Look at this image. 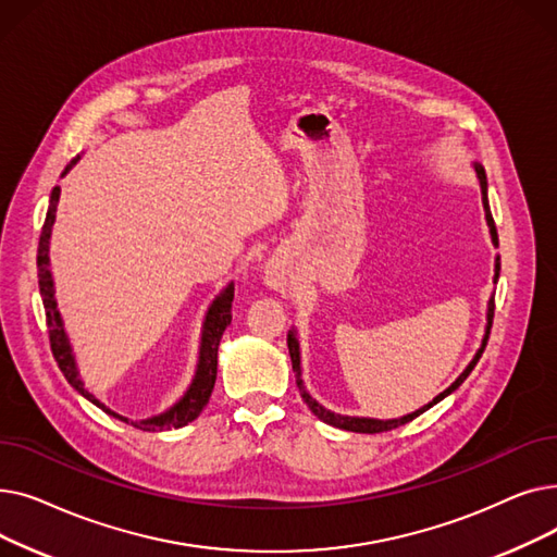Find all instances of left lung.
<instances>
[{
    "label": "left lung",
    "mask_w": 557,
    "mask_h": 557,
    "mask_svg": "<svg viewBox=\"0 0 557 557\" xmlns=\"http://www.w3.org/2000/svg\"><path fill=\"white\" fill-rule=\"evenodd\" d=\"M474 171H476V178H479V183H481V196H483V210H485V221H487V225H490V234H492V244L494 246H499V237H496V227H494V219H492V212H490V202H487V178H485V169L481 166V164H474ZM499 271H502V263H499V257H496V263H494V282L499 280ZM492 318H494V298H490V302H487V325H485V334H483V341H481V347L476 349V355H474V359L470 361V366H467L462 372H460V376L456 379V382L447 388V391H443L441 395L437 397H433V401H429L426 406H422V408H418V411H413V413H408V416H404V418H395V420H372V418H349V416H338V413H332V411H327L325 406H320L309 393H307V388H305V382H302V368H300V343H298V336H296V332L290 330L288 332V336H286V343H288V355H290V363H294V372H296V384H298V388H300V395H302V399H305V404L311 408V413L318 418V420H323L325 424H332V426H336V429H345V431H355V433H382V431H391V429H397V426H401V424H406V422H411V420H416L418 416H422L424 411H429V408L433 406V404H437V401H443L447 395H451L467 376H470V372L474 370V366L479 363V359H481V355H483V349H485V345H487V338H490V327H492Z\"/></svg>",
    "instance_id": "1"
}]
</instances>
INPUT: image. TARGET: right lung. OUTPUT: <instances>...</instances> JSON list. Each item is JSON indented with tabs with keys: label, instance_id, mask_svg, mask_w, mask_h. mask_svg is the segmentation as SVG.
<instances>
[{
	"label": "right lung",
	"instance_id": "obj_1",
	"mask_svg": "<svg viewBox=\"0 0 557 557\" xmlns=\"http://www.w3.org/2000/svg\"><path fill=\"white\" fill-rule=\"evenodd\" d=\"M81 160V156H76L63 171V175H67V171ZM58 198H61V187H53L51 196H49V210H47V219L42 225V234H40V244H38V284H40V296H42V305H45V313H47V330H49V343H51V352L53 359L61 368V372L65 374L67 382L72 384L74 391H78L85 399H90L95 406H99L103 413L122 420L126 424H133L135 429L141 431H164V429H181L189 422H194L200 411L205 408V404L210 401V395L214 391V382H216V357H219V343L221 336L225 332V327L232 323V300H234V284L230 282L221 294L212 300L208 313H205V323H202V334H200V352H198V366H196V374L191 379V384L187 388V393L175 401L169 411L146 418V420H128L120 413L110 411V408L99 401L90 391L85 388V384L81 382L78 376V368H76V359L72 352V345L67 338V332L63 327V318L61 311H58L55 298H53V277L49 271V239H51V227L55 221V208H58Z\"/></svg>",
	"mask_w": 557,
	"mask_h": 557
}]
</instances>
